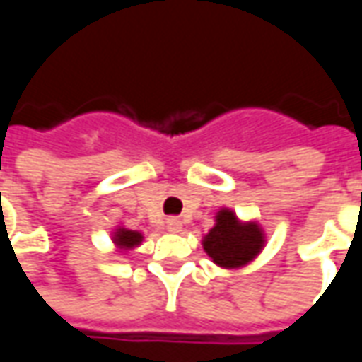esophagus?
<instances>
[{"label":"esophagus","mask_w":362,"mask_h":362,"mask_svg":"<svg viewBox=\"0 0 362 362\" xmlns=\"http://www.w3.org/2000/svg\"><path fill=\"white\" fill-rule=\"evenodd\" d=\"M166 228L170 233H178V230H182V221L176 219V217H170V219H166Z\"/></svg>","instance_id":"esophagus-1"}]
</instances>
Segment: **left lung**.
Listing matches in <instances>:
<instances>
[{
  "instance_id": "left-lung-1",
  "label": "left lung",
  "mask_w": 362,
  "mask_h": 362,
  "mask_svg": "<svg viewBox=\"0 0 362 362\" xmlns=\"http://www.w3.org/2000/svg\"><path fill=\"white\" fill-rule=\"evenodd\" d=\"M264 235L256 223H240L228 209H221L217 225L205 235L204 250L221 267H240L258 256Z\"/></svg>"
}]
</instances>
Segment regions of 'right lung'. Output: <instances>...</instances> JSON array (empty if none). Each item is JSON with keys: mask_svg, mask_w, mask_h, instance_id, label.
I'll use <instances>...</instances> for the list:
<instances>
[{"mask_svg": "<svg viewBox=\"0 0 362 362\" xmlns=\"http://www.w3.org/2000/svg\"><path fill=\"white\" fill-rule=\"evenodd\" d=\"M141 233H137V230H127V228H118L116 233H114V243L118 244L119 248H134L137 244L141 243Z\"/></svg>", "mask_w": 362, "mask_h": 362, "instance_id": "1", "label": "right lung"}]
</instances>
